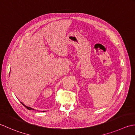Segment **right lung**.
Here are the masks:
<instances>
[{
    "instance_id": "1",
    "label": "right lung",
    "mask_w": 135,
    "mask_h": 135,
    "mask_svg": "<svg viewBox=\"0 0 135 135\" xmlns=\"http://www.w3.org/2000/svg\"><path fill=\"white\" fill-rule=\"evenodd\" d=\"M22 104H23V105L24 106V107H26V108H27V109H29V110H34V109H32V108H30V107H27V106H26L25 105H24V104H23V103H21Z\"/></svg>"
}]
</instances>
